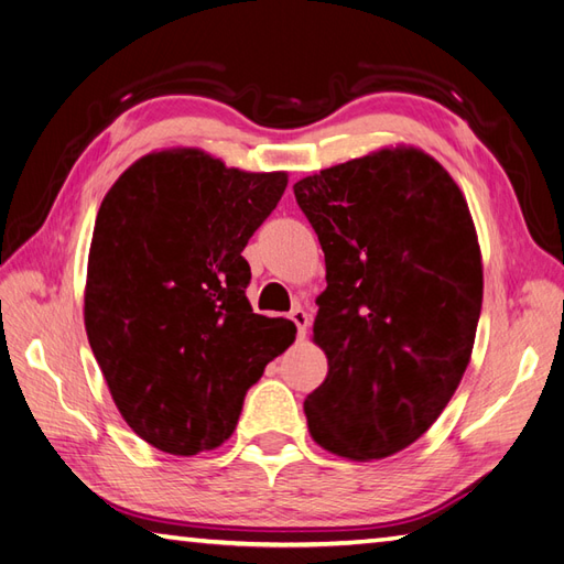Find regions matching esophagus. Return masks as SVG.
Wrapping results in <instances>:
<instances>
[{
    "label": "esophagus",
    "instance_id": "1",
    "mask_svg": "<svg viewBox=\"0 0 564 564\" xmlns=\"http://www.w3.org/2000/svg\"><path fill=\"white\" fill-rule=\"evenodd\" d=\"M291 319H293V324L297 326V338H305V334H307V329H310V322H312L310 314H307L303 307H295V310L291 312Z\"/></svg>",
    "mask_w": 564,
    "mask_h": 564
}]
</instances>
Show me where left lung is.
<instances>
[{"mask_svg":"<svg viewBox=\"0 0 564 564\" xmlns=\"http://www.w3.org/2000/svg\"><path fill=\"white\" fill-rule=\"evenodd\" d=\"M293 192L326 261L314 344L329 372L305 399L310 435L352 462L384 459L437 421L470 362L474 218L447 170L413 147L319 170Z\"/></svg>","mask_w":564,"mask_h":564,"instance_id":"obj_1","label":"left lung"}]
</instances>
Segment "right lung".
<instances>
[{"instance_id": "right-lung-1", "label": "right lung", "mask_w": 564, "mask_h": 564, "mask_svg": "<svg viewBox=\"0 0 564 564\" xmlns=\"http://www.w3.org/2000/svg\"><path fill=\"white\" fill-rule=\"evenodd\" d=\"M285 173H245L199 149L143 155L98 208L84 322L117 411L151 447H220L247 389L295 341L252 312L242 250L276 208Z\"/></svg>"}]
</instances>
